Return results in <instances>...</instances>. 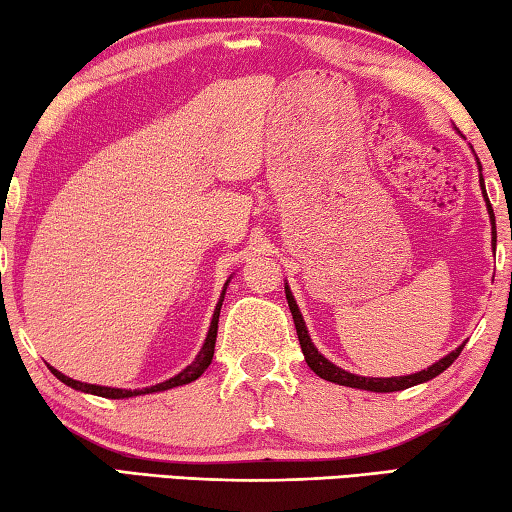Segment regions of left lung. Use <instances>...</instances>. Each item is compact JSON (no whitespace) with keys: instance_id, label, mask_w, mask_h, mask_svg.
Listing matches in <instances>:
<instances>
[{"instance_id":"8db88e82","label":"left lung","mask_w":512,"mask_h":512,"mask_svg":"<svg viewBox=\"0 0 512 512\" xmlns=\"http://www.w3.org/2000/svg\"><path fill=\"white\" fill-rule=\"evenodd\" d=\"M476 164H479V171H481V162L476 158ZM481 180V192L485 198V205H488V214H490V223H492V248L497 244V225H495V212H492V205L488 201V194H485V183H483V176H479ZM284 293H287V302H289V309H291V316H293V323H296V332H298V341H300V348L302 354H305V361L307 366L316 372L320 379H327L332 381V384H339V386H350V388H361V391H372V393H395V391H404V388H411L415 384H424V381H429L433 377H438L440 372H445L452 363L456 361L458 354H461L463 345H458L454 352H449L447 357H443L440 361L433 363L427 370H420V372H413V375H404V377H361V375H352V372L343 370L339 366H334L332 361L325 359L323 354L316 350V345L311 343L309 339V332H307V325L305 320H302L300 309L296 305V298H293L291 289L284 284Z\"/></svg>"}]
</instances>
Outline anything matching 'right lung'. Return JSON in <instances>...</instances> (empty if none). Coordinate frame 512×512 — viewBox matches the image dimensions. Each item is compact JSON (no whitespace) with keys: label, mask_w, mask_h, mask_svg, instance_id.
Returning a JSON list of instances; mask_svg holds the SVG:
<instances>
[{"label":"right lung","mask_w":512,"mask_h":512,"mask_svg":"<svg viewBox=\"0 0 512 512\" xmlns=\"http://www.w3.org/2000/svg\"><path fill=\"white\" fill-rule=\"evenodd\" d=\"M230 282V280H228ZM228 282H225V287L221 291V298L216 302V309L212 314V323H210V332L205 336V343L201 352H198V357L194 359L192 366H187L185 370H180L176 377H171L167 381H162V384H155L149 388H135V391H128V388H110V386H97V384H85V381H76L72 377L63 375V372H58L56 368L49 370L54 372V375L63 381V384L72 386L74 391H81V393H90V395H99V397H108V400H124V397H137V395H149V393H160V391H169V388H176V386H183L189 384V381L198 379L205 372V368L212 363L214 357V343H216V329H219V314H221V305H223V296H225V289H228Z\"/></svg>","instance_id":"add662e5"}]
</instances>
